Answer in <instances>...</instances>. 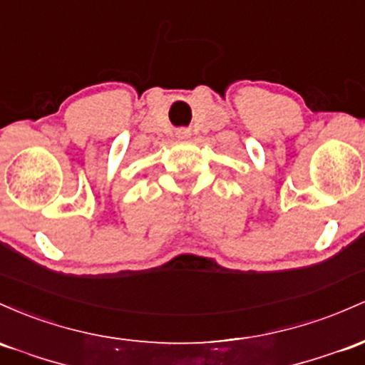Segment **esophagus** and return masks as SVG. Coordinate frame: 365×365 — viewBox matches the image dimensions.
Here are the masks:
<instances>
[{
    "label": "esophagus",
    "instance_id": "obj_1",
    "mask_svg": "<svg viewBox=\"0 0 365 365\" xmlns=\"http://www.w3.org/2000/svg\"><path fill=\"white\" fill-rule=\"evenodd\" d=\"M175 134H178L179 139H187V138H190V130H187V129H179Z\"/></svg>",
    "mask_w": 365,
    "mask_h": 365
}]
</instances>
